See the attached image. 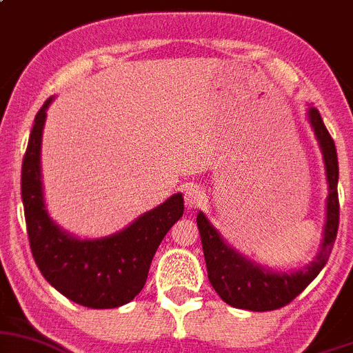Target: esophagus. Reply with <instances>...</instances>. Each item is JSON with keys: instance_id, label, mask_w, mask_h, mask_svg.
Instances as JSON below:
<instances>
[{"instance_id": "1", "label": "esophagus", "mask_w": 353, "mask_h": 353, "mask_svg": "<svg viewBox=\"0 0 353 353\" xmlns=\"http://www.w3.org/2000/svg\"><path fill=\"white\" fill-rule=\"evenodd\" d=\"M205 192L200 187H195V185L187 188V192H185V205L188 208H199L200 205L205 203Z\"/></svg>"}]
</instances>
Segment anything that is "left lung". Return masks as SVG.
Returning <instances> with one entry per match:
<instances>
[{
    "instance_id": "obj_1",
    "label": "left lung",
    "mask_w": 353,
    "mask_h": 353,
    "mask_svg": "<svg viewBox=\"0 0 353 353\" xmlns=\"http://www.w3.org/2000/svg\"><path fill=\"white\" fill-rule=\"evenodd\" d=\"M310 123L323 151L325 166L328 180V202H327V223H325L321 251L314 257L312 264L301 271L272 272L251 263L241 254L234 251L223 242L205 215L200 212L196 215V225L202 239L203 256H205L208 281L227 305L251 312H271L286 306L308 286L318 276V272L327 264L336 232H339L340 203H339V158H336L335 141L330 136L316 108L308 109Z\"/></svg>"
}]
</instances>
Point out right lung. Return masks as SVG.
<instances>
[{
    "label": "right lung",
    "mask_w": 353,
    "mask_h": 353,
    "mask_svg": "<svg viewBox=\"0 0 353 353\" xmlns=\"http://www.w3.org/2000/svg\"><path fill=\"white\" fill-rule=\"evenodd\" d=\"M50 102L52 97L37 112L21 165L30 249L43 278L63 296L87 308H117L145 286L158 245L183 215V196H170L128 229L97 241H81L60 230L45 208L40 173L41 131Z\"/></svg>",
    "instance_id": "1"
}]
</instances>
